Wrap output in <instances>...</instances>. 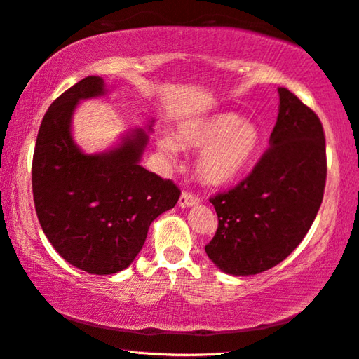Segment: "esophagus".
Returning a JSON list of instances; mask_svg holds the SVG:
<instances>
[{
	"label": "esophagus",
	"mask_w": 359,
	"mask_h": 359,
	"mask_svg": "<svg viewBox=\"0 0 359 359\" xmlns=\"http://www.w3.org/2000/svg\"><path fill=\"white\" fill-rule=\"evenodd\" d=\"M200 201H201V198L198 195H194L191 191H184V194H182L180 198H179V206L180 208H190V206L198 205Z\"/></svg>",
	"instance_id": "34e87169"
}]
</instances>
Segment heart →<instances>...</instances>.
<instances>
[{
	"mask_svg": "<svg viewBox=\"0 0 359 359\" xmlns=\"http://www.w3.org/2000/svg\"><path fill=\"white\" fill-rule=\"evenodd\" d=\"M180 145L203 148L198 158V170L210 184L226 182L242 174L255 158L259 147V130L256 124L240 119L233 112H221L198 119L180 128ZM164 153H174V143L164 138L159 142Z\"/></svg>",
	"mask_w": 359,
	"mask_h": 359,
	"instance_id": "heart-1",
	"label": "heart"
}]
</instances>
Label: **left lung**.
I'll return each mask as SVG.
<instances>
[{"mask_svg":"<svg viewBox=\"0 0 359 359\" xmlns=\"http://www.w3.org/2000/svg\"><path fill=\"white\" fill-rule=\"evenodd\" d=\"M279 98L271 147L238 185L210 198L219 222L205 251L226 274L253 276L279 264L302 243L323 203V124L290 90L280 87Z\"/></svg>","mask_w":359,"mask_h":359,"instance_id":"obj_1","label":"left lung"}]
</instances>
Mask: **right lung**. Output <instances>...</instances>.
<instances>
[{"instance_id": "right-lung-1", "label": "right lung", "mask_w": 359, "mask_h": 359, "mask_svg": "<svg viewBox=\"0 0 359 359\" xmlns=\"http://www.w3.org/2000/svg\"><path fill=\"white\" fill-rule=\"evenodd\" d=\"M90 76L53 101L43 117L32 163L35 211L46 238L69 264L88 274H116L135 259L148 227L179 201L180 189L140 165L148 143L137 128L108 153L85 154L72 140L80 100L104 95Z\"/></svg>"}]
</instances>
